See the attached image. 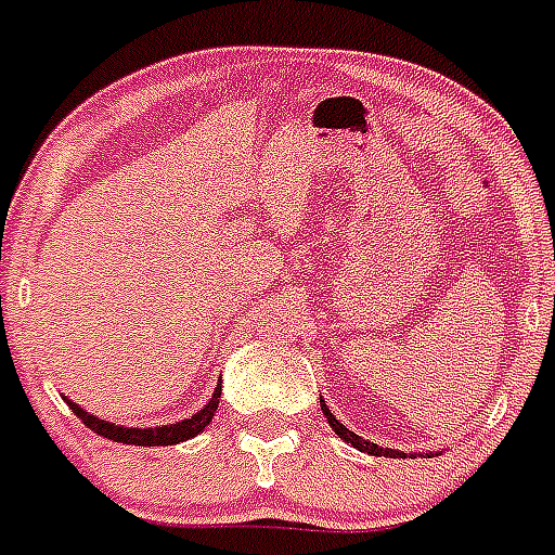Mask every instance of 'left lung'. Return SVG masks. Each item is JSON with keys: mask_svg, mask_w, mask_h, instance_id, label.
<instances>
[{"mask_svg": "<svg viewBox=\"0 0 555 555\" xmlns=\"http://www.w3.org/2000/svg\"><path fill=\"white\" fill-rule=\"evenodd\" d=\"M320 405H322V414L327 416V423H331V428L336 430V436H338V439H345L347 444H352V448H358V450H361V453H370V455H384V459H397V455H405V453H400V450L377 448V444H375V442H370V439H361V436H358V434H352L350 428H345V425L338 423V420H336V414H331V409H327V405H325V400H320Z\"/></svg>", "mask_w": 555, "mask_h": 555, "instance_id": "obj_1", "label": "left lung"}]
</instances>
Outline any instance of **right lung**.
Instances as JSON below:
<instances>
[{"label": "right lung", "mask_w": 555, "mask_h": 555, "mask_svg": "<svg viewBox=\"0 0 555 555\" xmlns=\"http://www.w3.org/2000/svg\"><path fill=\"white\" fill-rule=\"evenodd\" d=\"M219 397H222V384L217 386V391H214V397H210L208 405H205L203 411H197L194 416L180 420V423L175 425H158V428H125V425L107 423V420L88 414V411H82L80 405L72 403V400H68V405H72V411L80 416L88 428L94 430V434L105 436V439H113V442H121V444H139V448H166V444L185 442V439H191V436H197L205 425H210V420H214V414H217Z\"/></svg>", "instance_id": "add662e5"}]
</instances>
